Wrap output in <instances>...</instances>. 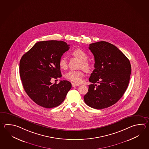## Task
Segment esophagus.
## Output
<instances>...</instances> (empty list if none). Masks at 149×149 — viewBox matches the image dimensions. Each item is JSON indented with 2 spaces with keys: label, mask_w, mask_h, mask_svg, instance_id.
I'll return each instance as SVG.
<instances>
[{
  "label": "esophagus",
  "mask_w": 149,
  "mask_h": 149,
  "mask_svg": "<svg viewBox=\"0 0 149 149\" xmlns=\"http://www.w3.org/2000/svg\"><path fill=\"white\" fill-rule=\"evenodd\" d=\"M72 86L73 87H75V86H79V84H76V83H72Z\"/></svg>",
  "instance_id": "obj_1"
}]
</instances>
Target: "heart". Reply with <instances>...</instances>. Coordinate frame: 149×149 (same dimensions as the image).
Returning <instances> with one entry per match:
<instances>
[{
    "mask_svg": "<svg viewBox=\"0 0 149 149\" xmlns=\"http://www.w3.org/2000/svg\"><path fill=\"white\" fill-rule=\"evenodd\" d=\"M72 54L74 56L79 58L81 61V67L83 68L86 70H89L91 68V64L87 61L88 56L81 49H76L72 52ZM59 66L61 69L65 70L67 67V61L66 58L65 56L61 57L59 60ZM85 72L83 70H71L65 74V78L70 81L80 83H81Z\"/></svg>",
    "mask_w": 149,
    "mask_h": 149,
    "instance_id": "1",
    "label": "heart"
}]
</instances>
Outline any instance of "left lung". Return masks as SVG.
Returning a JSON list of instances; mask_svg holds the SVG:
<instances>
[{
	"mask_svg": "<svg viewBox=\"0 0 149 149\" xmlns=\"http://www.w3.org/2000/svg\"><path fill=\"white\" fill-rule=\"evenodd\" d=\"M88 48L94 55L95 69L89 78L93 84L88 85L84 100L91 108L102 109L114 104L124 94L130 79L131 64L111 43L99 41L91 43Z\"/></svg>",
	"mask_w": 149,
	"mask_h": 149,
	"instance_id": "obj_1",
	"label": "left lung"
}]
</instances>
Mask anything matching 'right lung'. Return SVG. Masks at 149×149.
Here are the masks:
<instances>
[{
	"instance_id": "obj_1",
	"label": "right lung",
	"mask_w": 149,
	"mask_h": 149,
	"mask_svg": "<svg viewBox=\"0 0 149 149\" xmlns=\"http://www.w3.org/2000/svg\"><path fill=\"white\" fill-rule=\"evenodd\" d=\"M63 41L36 43L22 57L19 75L29 97L40 106L52 108L64 101L72 84L68 81L52 84L50 80L61 77L59 60L70 49Z\"/></svg>"
}]
</instances>
